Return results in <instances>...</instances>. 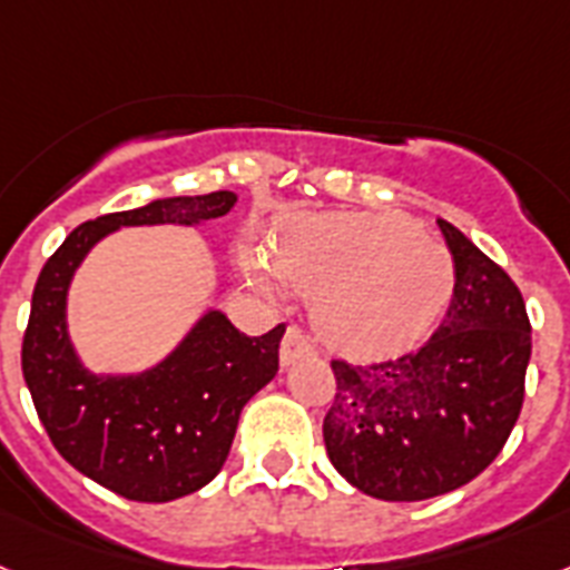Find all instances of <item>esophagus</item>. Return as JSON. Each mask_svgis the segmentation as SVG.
<instances>
[{
  "instance_id": "34e87169",
  "label": "esophagus",
  "mask_w": 570,
  "mask_h": 570,
  "mask_svg": "<svg viewBox=\"0 0 570 570\" xmlns=\"http://www.w3.org/2000/svg\"><path fill=\"white\" fill-rule=\"evenodd\" d=\"M308 355H314L312 337L305 335L299 326H288L285 337H282V350H279L282 364L288 366V364H294V361H299V358H308Z\"/></svg>"
}]
</instances>
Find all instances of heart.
I'll return each instance as SVG.
<instances>
[{
  "label": "heart",
  "mask_w": 570,
  "mask_h": 570,
  "mask_svg": "<svg viewBox=\"0 0 570 570\" xmlns=\"http://www.w3.org/2000/svg\"><path fill=\"white\" fill-rule=\"evenodd\" d=\"M242 267L267 294L285 285L320 294V328L358 352L422 335L454 285L449 250L399 215H296L282 224L276 253L244 242Z\"/></svg>",
  "instance_id": "heart-1"
}]
</instances>
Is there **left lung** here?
Here are the masks:
<instances>
[{
	"mask_svg": "<svg viewBox=\"0 0 570 570\" xmlns=\"http://www.w3.org/2000/svg\"><path fill=\"white\" fill-rule=\"evenodd\" d=\"M436 224L454 258V291L434 335L399 358H332L328 460L381 501H425L474 481L501 454L524 402V296L458 227Z\"/></svg>",
	"mask_w": 570,
	"mask_h": 570,
	"instance_id": "left-lung-1",
	"label": "left lung"
}]
</instances>
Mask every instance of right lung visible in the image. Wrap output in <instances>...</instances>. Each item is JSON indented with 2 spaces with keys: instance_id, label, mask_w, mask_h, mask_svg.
Masks as SVG:
<instances>
[{
  "instance_id": "1",
  "label": "right lung",
  "mask_w": 570,
  "mask_h": 570,
  "mask_svg": "<svg viewBox=\"0 0 570 570\" xmlns=\"http://www.w3.org/2000/svg\"><path fill=\"white\" fill-rule=\"evenodd\" d=\"M233 204V191H212L110 212L66 235L37 276L22 335V375L37 416L66 463L127 501H174L220 472L242 407L279 370L285 326L250 337L209 312L159 366L134 379H98L66 337V288L89 247L112 229L200 224Z\"/></svg>"
}]
</instances>
